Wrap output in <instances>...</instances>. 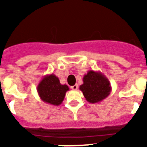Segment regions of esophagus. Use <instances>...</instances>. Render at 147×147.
<instances>
[{"mask_svg": "<svg viewBox=\"0 0 147 147\" xmlns=\"http://www.w3.org/2000/svg\"><path fill=\"white\" fill-rule=\"evenodd\" d=\"M71 89L74 90H76L78 89V85H74V86H71Z\"/></svg>", "mask_w": 147, "mask_h": 147, "instance_id": "esophagus-1", "label": "esophagus"}]
</instances>
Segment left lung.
Returning a JSON list of instances; mask_svg holds the SVG:
<instances>
[{
  "label": "left lung",
  "instance_id": "1",
  "mask_svg": "<svg viewBox=\"0 0 147 147\" xmlns=\"http://www.w3.org/2000/svg\"><path fill=\"white\" fill-rule=\"evenodd\" d=\"M85 99L92 104L103 101L112 90L110 82L100 71L90 70L83 77V84L80 86Z\"/></svg>",
  "mask_w": 147,
  "mask_h": 147
}]
</instances>
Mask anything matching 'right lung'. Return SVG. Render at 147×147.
Here are the masks:
<instances>
[{"label": "right lung", "instance_id": "obj_1", "mask_svg": "<svg viewBox=\"0 0 147 147\" xmlns=\"http://www.w3.org/2000/svg\"><path fill=\"white\" fill-rule=\"evenodd\" d=\"M40 99L45 103L59 106L64 100L65 93L69 90L67 85H62L59 78L54 74L44 76L37 88Z\"/></svg>", "mask_w": 147, "mask_h": 147}]
</instances>
